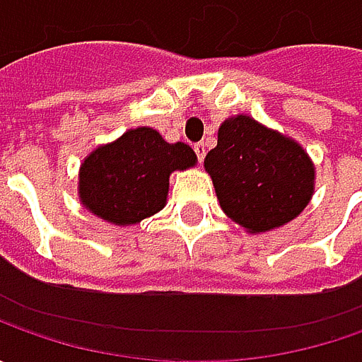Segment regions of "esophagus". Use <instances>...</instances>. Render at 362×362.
I'll return each mask as SVG.
<instances>
[{
	"mask_svg": "<svg viewBox=\"0 0 362 362\" xmlns=\"http://www.w3.org/2000/svg\"><path fill=\"white\" fill-rule=\"evenodd\" d=\"M193 148H195V155H197V159L199 160L205 159V146H203L202 143H197V145L193 146Z\"/></svg>",
	"mask_w": 362,
	"mask_h": 362,
	"instance_id": "obj_1",
	"label": "esophagus"
}]
</instances>
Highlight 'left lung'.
<instances>
[{
	"mask_svg": "<svg viewBox=\"0 0 362 362\" xmlns=\"http://www.w3.org/2000/svg\"><path fill=\"white\" fill-rule=\"evenodd\" d=\"M223 214L247 233L278 230L304 211L316 167L304 146L247 115L226 119L203 163Z\"/></svg>",
	"mask_w": 362,
	"mask_h": 362,
	"instance_id": "1",
	"label": "left lung"
}]
</instances>
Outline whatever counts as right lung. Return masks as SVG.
<instances>
[{
  "instance_id": "1",
  "label": "right lung",
  "mask_w": 362,
  "mask_h": 362,
  "mask_svg": "<svg viewBox=\"0 0 362 362\" xmlns=\"http://www.w3.org/2000/svg\"><path fill=\"white\" fill-rule=\"evenodd\" d=\"M197 165L185 143H167L151 127L129 129L96 146L78 169V199L110 226H136L167 205L169 177Z\"/></svg>"
}]
</instances>
